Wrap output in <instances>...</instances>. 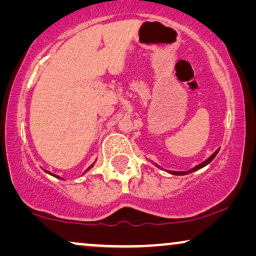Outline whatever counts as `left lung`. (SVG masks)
Returning a JSON list of instances; mask_svg holds the SVG:
<instances>
[{"mask_svg": "<svg viewBox=\"0 0 256 256\" xmlns=\"http://www.w3.org/2000/svg\"><path fill=\"white\" fill-rule=\"evenodd\" d=\"M218 152H219V149L216 150V152H213L212 155L210 156L208 160H204V162L200 163V164H198V166H196L194 168H192L191 170H188V171H169V170H166V172H169V174H174V176H184V174H188L194 172V171H197V170H199V169H202V168H204V166H208V163H211L212 160H213V158H214V157L216 156V154H218ZM155 166H156L157 168H160V166H157V164H155Z\"/></svg>", "mask_w": 256, "mask_h": 256, "instance_id": "8db88e82", "label": "left lung"}]
</instances>
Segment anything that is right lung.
Wrapping results in <instances>:
<instances>
[{
	"instance_id": "add662e5",
	"label": "right lung",
	"mask_w": 256,
	"mask_h": 256,
	"mask_svg": "<svg viewBox=\"0 0 256 256\" xmlns=\"http://www.w3.org/2000/svg\"><path fill=\"white\" fill-rule=\"evenodd\" d=\"M94 166V163H93V164H92V166H90V168H88V169H87V170H86V171H88V170H90V168H92V166ZM44 171H45V172H48V174H51V176H54V177H56V178H59V180H62V177H59V176H57V174H51V172H48V171H46V170H44ZM86 171H85V172H86Z\"/></svg>"
}]
</instances>
